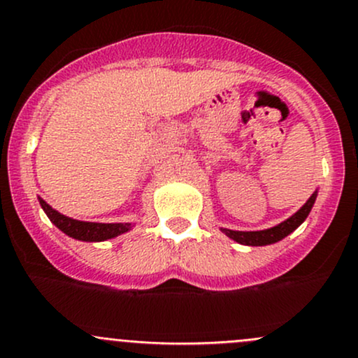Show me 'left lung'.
Returning <instances> with one entry per match:
<instances>
[{"mask_svg": "<svg viewBox=\"0 0 358 358\" xmlns=\"http://www.w3.org/2000/svg\"><path fill=\"white\" fill-rule=\"evenodd\" d=\"M317 199V190L308 197V201L302 206L295 214L288 217V220L281 221L276 227L268 228V229H259V231H236V229H228V228H220L224 235L229 236L231 240H235L236 243H242V245H250V247H262V245H271V243H276L280 240H283L285 236H288L289 233L295 231L303 221L307 220L308 213L314 208V202Z\"/></svg>", "mask_w": 358, "mask_h": 358, "instance_id": "obj_1", "label": "left lung"}]
</instances>
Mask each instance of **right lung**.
Masks as SVG:
<instances>
[{
	"mask_svg": "<svg viewBox=\"0 0 358 358\" xmlns=\"http://www.w3.org/2000/svg\"><path fill=\"white\" fill-rule=\"evenodd\" d=\"M39 199L41 208L50 217L51 223L58 229H62L65 235L75 240H80V242H104V240L115 238V236L123 235V233L130 231L134 228L131 223H89V221L73 220V217H69L52 209L44 199Z\"/></svg>",
	"mask_w": 358,
	"mask_h": 358,
	"instance_id": "add662e5",
	"label": "right lung"
}]
</instances>
